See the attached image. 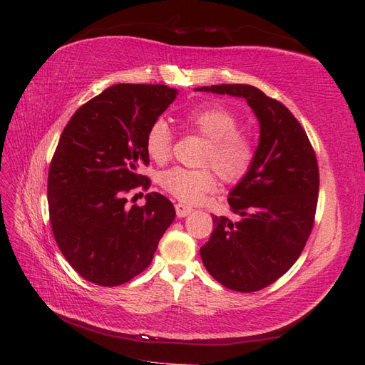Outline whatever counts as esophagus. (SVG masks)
<instances>
[{"instance_id": "obj_1", "label": "esophagus", "mask_w": 365, "mask_h": 365, "mask_svg": "<svg viewBox=\"0 0 365 365\" xmlns=\"http://www.w3.org/2000/svg\"><path fill=\"white\" fill-rule=\"evenodd\" d=\"M192 212V208L185 205V204H175V213L178 218H185V216H188Z\"/></svg>"}]
</instances>
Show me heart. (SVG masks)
<instances>
[{
	"mask_svg": "<svg viewBox=\"0 0 365 365\" xmlns=\"http://www.w3.org/2000/svg\"><path fill=\"white\" fill-rule=\"evenodd\" d=\"M183 125L192 133L207 139L200 165L205 168L187 169L170 168L158 175L160 187L170 196L187 204L199 202L216 188L218 175L227 183H237L250 173L257 147L254 139L240 130V120L227 108L205 105L192 108L183 115ZM173 131L165 119H157L145 131L144 147L149 158L155 163H165L173 152ZM212 165L214 168H208Z\"/></svg>",
	"mask_w": 365,
	"mask_h": 365,
	"instance_id": "obj_1",
	"label": "heart"
}]
</instances>
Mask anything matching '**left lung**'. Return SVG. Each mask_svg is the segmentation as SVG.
<instances>
[{
    "instance_id": "1",
    "label": "left lung",
    "mask_w": 365,
    "mask_h": 365,
    "mask_svg": "<svg viewBox=\"0 0 365 365\" xmlns=\"http://www.w3.org/2000/svg\"><path fill=\"white\" fill-rule=\"evenodd\" d=\"M199 91L243 97L260 122L254 165L229 195L240 220L213 216L210 240L200 247L207 271L220 284L257 292L285 274L304 250L319 200V163L289 108L260 89L213 84Z\"/></svg>"
}]
</instances>
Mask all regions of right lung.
I'll return each mask as SVG.
<instances>
[{
    "mask_svg": "<svg viewBox=\"0 0 365 365\" xmlns=\"http://www.w3.org/2000/svg\"><path fill=\"white\" fill-rule=\"evenodd\" d=\"M175 97L165 84H114L63 130L48 170L50 222L66 260L89 282L115 287L143 273L175 218L160 192L127 207L130 191L150 187L138 173L149 165L145 131Z\"/></svg>",
    "mask_w": 365,
    "mask_h": 365,
    "instance_id": "add662e5",
    "label": "right lung"
}]
</instances>
